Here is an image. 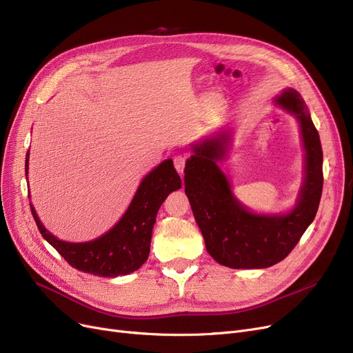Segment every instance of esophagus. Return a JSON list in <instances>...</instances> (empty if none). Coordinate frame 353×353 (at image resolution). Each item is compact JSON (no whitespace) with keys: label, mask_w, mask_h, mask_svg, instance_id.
I'll list each match as a JSON object with an SVG mask.
<instances>
[{"label":"esophagus","mask_w":353,"mask_h":353,"mask_svg":"<svg viewBox=\"0 0 353 353\" xmlns=\"http://www.w3.org/2000/svg\"><path fill=\"white\" fill-rule=\"evenodd\" d=\"M173 163H174L176 170H177L180 174H183V170H184V164H186V157H184L183 154H177V156H174V159H173Z\"/></svg>","instance_id":"34e87169"}]
</instances>
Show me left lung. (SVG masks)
<instances>
[{
  "instance_id": "obj_1",
  "label": "left lung",
  "mask_w": 353,
  "mask_h": 353,
  "mask_svg": "<svg viewBox=\"0 0 353 353\" xmlns=\"http://www.w3.org/2000/svg\"><path fill=\"white\" fill-rule=\"evenodd\" d=\"M274 104L298 119L306 152L305 180L298 203L289 213L256 214L233 196L228 177L217 165L226 156L228 132L194 144L184 169V192L206 249L217 263L232 269H265L283 261L319 208L323 153L318 130L296 90L286 88Z\"/></svg>"
}]
</instances>
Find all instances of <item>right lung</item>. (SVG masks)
Instances as JSON below:
<instances>
[{
	"label": "right lung",
	"mask_w": 353,
	"mask_h": 353,
	"mask_svg": "<svg viewBox=\"0 0 353 353\" xmlns=\"http://www.w3.org/2000/svg\"><path fill=\"white\" fill-rule=\"evenodd\" d=\"M27 174L28 153L26 157ZM180 188L181 179L172 159L164 160L143 179L117 225L103 236L84 243H70L57 239L43 226L31 203L30 208L43 237L68 265L94 276L117 277L137 270L147 261L157 212L165 197Z\"/></svg>",
	"instance_id": "right-lung-1"
}]
</instances>
